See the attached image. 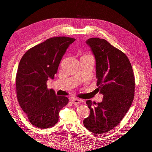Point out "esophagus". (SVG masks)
I'll return each mask as SVG.
<instances>
[{
  "mask_svg": "<svg viewBox=\"0 0 152 152\" xmlns=\"http://www.w3.org/2000/svg\"><path fill=\"white\" fill-rule=\"evenodd\" d=\"M71 102L73 104H79L82 103V101L77 98H73L71 99Z\"/></svg>",
  "mask_w": 152,
  "mask_h": 152,
  "instance_id": "34e87169",
  "label": "esophagus"
}]
</instances>
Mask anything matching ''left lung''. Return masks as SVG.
I'll return each mask as SVG.
<instances>
[{
  "label": "left lung",
  "instance_id": "8db88e82",
  "mask_svg": "<svg viewBox=\"0 0 152 152\" xmlns=\"http://www.w3.org/2000/svg\"><path fill=\"white\" fill-rule=\"evenodd\" d=\"M96 59L98 89L103 95L101 103L86 101L90 115L83 124L96 134L110 131L121 122L134 96L135 80L126 55L104 39L86 40Z\"/></svg>",
  "mask_w": 152,
  "mask_h": 152
}]
</instances>
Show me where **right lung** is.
I'll return each mask as SVG.
<instances>
[{"mask_svg": "<svg viewBox=\"0 0 152 152\" xmlns=\"http://www.w3.org/2000/svg\"><path fill=\"white\" fill-rule=\"evenodd\" d=\"M75 39L57 37L47 39L25 53L16 77L18 103L30 123L40 129L54 126L59 111L68 103L66 96H57L48 89L49 79H53L66 49Z\"/></svg>", "mask_w": 152, "mask_h": 152, "instance_id": "obj_1", "label": "right lung"}]
</instances>
